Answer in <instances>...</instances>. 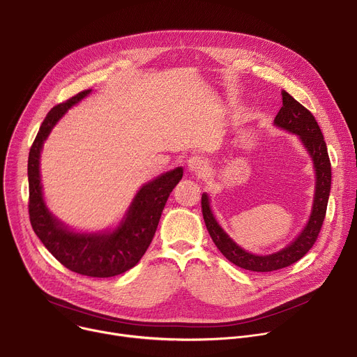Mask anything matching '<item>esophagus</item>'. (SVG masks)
<instances>
[{"label": "esophagus", "mask_w": 357, "mask_h": 357, "mask_svg": "<svg viewBox=\"0 0 357 357\" xmlns=\"http://www.w3.org/2000/svg\"><path fill=\"white\" fill-rule=\"evenodd\" d=\"M187 166H188L190 173H193V174H196V176H204V174L207 173V170H208V162H207V160L203 158V157H199V155L191 157V158L188 160Z\"/></svg>", "instance_id": "1"}]
</instances>
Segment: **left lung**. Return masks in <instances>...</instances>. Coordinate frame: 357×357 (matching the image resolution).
<instances>
[{
    "instance_id": "left-lung-1",
    "label": "left lung",
    "mask_w": 357,
    "mask_h": 357,
    "mask_svg": "<svg viewBox=\"0 0 357 357\" xmlns=\"http://www.w3.org/2000/svg\"><path fill=\"white\" fill-rule=\"evenodd\" d=\"M282 97L283 105L276 119H274V126L298 135L300 142L303 143L313 160L316 172L314 200L306 227L301 230L294 241H291L287 248L282 249L280 252L267 256H257L245 252L238 244H236V241L217 223L210 208L208 196L206 193L202 196V211L204 223L210 237L217 245V249L233 264L252 271L279 270L303 257L313 248V244L317 240L321 225L324 222L328 195H331L332 166L319 124L309 109L301 105L284 90L282 91Z\"/></svg>"
}]
</instances>
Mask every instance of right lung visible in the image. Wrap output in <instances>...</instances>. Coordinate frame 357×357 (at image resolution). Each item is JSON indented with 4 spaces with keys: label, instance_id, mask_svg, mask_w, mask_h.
<instances>
[{
    "label": "right lung",
    "instance_id": "1",
    "mask_svg": "<svg viewBox=\"0 0 357 357\" xmlns=\"http://www.w3.org/2000/svg\"><path fill=\"white\" fill-rule=\"evenodd\" d=\"M84 90L50 109L29 155V213L34 233L63 266L90 278H113L140 261L157 230L164 206L183 177L177 167L146 183L135 195L120 226L113 231L75 233L54 217L45 206L40 177V155L48 134L67 109L89 96Z\"/></svg>",
    "mask_w": 357,
    "mask_h": 357
}]
</instances>
